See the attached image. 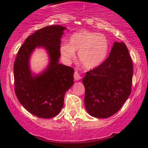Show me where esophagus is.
<instances>
[{
    "mask_svg": "<svg viewBox=\"0 0 148 148\" xmlns=\"http://www.w3.org/2000/svg\"><path fill=\"white\" fill-rule=\"evenodd\" d=\"M74 79L75 81H79L81 79V75H79V73L77 71H75V73H74Z\"/></svg>",
    "mask_w": 148,
    "mask_h": 148,
    "instance_id": "obj_1",
    "label": "esophagus"
}]
</instances>
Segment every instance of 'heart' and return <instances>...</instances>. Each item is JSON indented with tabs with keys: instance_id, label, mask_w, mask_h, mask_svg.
I'll list each match as a JSON object with an SVG mask.
<instances>
[{
	"instance_id": "obj_1",
	"label": "heart",
	"mask_w": 148,
	"mask_h": 148,
	"mask_svg": "<svg viewBox=\"0 0 148 148\" xmlns=\"http://www.w3.org/2000/svg\"><path fill=\"white\" fill-rule=\"evenodd\" d=\"M109 51L108 38L102 34L81 30L71 35L69 44H62L61 55L66 61H71L78 52L79 61L86 69L98 67L104 61Z\"/></svg>"
}]
</instances>
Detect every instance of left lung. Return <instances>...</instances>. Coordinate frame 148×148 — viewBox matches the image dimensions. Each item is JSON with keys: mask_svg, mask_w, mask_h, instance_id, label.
Returning <instances> with one entry per match:
<instances>
[{"mask_svg": "<svg viewBox=\"0 0 148 148\" xmlns=\"http://www.w3.org/2000/svg\"><path fill=\"white\" fill-rule=\"evenodd\" d=\"M133 63L124 42L115 41L108 58L82 79L84 105L95 118L105 119L117 113L131 92Z\"/></svg>", "mask_w": 148, "mask_h": 148, "instance_id": "8db88e82", "label": "left lung"}]
</instances>
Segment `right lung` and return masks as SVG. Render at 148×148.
Wrapping results in <instances>:
<instances>
[{"mask_svg": "<svg viewBox=\"0 0 148 148\" xmlns=\"http://www.w3.org/2000/svg\"><path fill=\"white\" fill-rule=\"evenodd\" d=\"M65 27L48 26L35 31L19 49L14 63L15 92L19 102L39 118L57 116L64 105V95L73 84L74 70L59 63L60 44ZM43 48L49 58L40 73H32L30 58L35 49Z\"/></svg>", "mask_w": 148, "mask_h": 148, "instance_id": "add662e5", "label": "right lung"}]
</instances>
